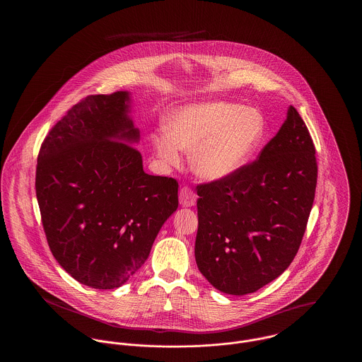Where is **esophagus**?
<instances>
[{
  "instance_id": "1",
  "label": "esophagus",
  "mask_w": 362,
  "mask_h": 362,
  "mask_svg": "<svg viewBox=\"0 0 362 362\" xmlns=\"http://www.w3.org/2000/svg\"><path fill=\"white\" fill-rule=\"evenodd\" d=\"M179 202H180L182 206H194L195 202H197V195L192 189L187 187V186H185L179 191Z\"/></svg>"
}]
</instances>
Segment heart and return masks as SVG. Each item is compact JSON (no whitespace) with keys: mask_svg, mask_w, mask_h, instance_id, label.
<instances>
[{"mask_svg":"<svg viewBox=\"0 0 362 362\" xmlns=\"http://www.w3.org/2000/svg\"><path fill=\"white\" fill-rule=\"evenodd\" d=\"M165 130L153 137L161 160L175 165L180 151L192 153L194 173L205 180H221L238 173L258 151L266 121L255 108L218 100L175 110Z\"/></svg>","mask_w":362,"mask_h":362,"instance_id":"heart-1","label":"heart"}]
</instances>
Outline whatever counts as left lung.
Returning <instances> with one entry per match:
<instances>
[{"instance_id":"8db88e82","label":"left lung","mask_w":362,"mask_h":362,"mask_svg":"<svg viewBox=\"0 0 362 362\" xmlns=\"http://www.w3.org/2000/svg\"><path fill=\"white\" fill-rule=\"evenodd\" d=\"M317 182L310 132L291 105L258 158L221 180L197 186L195 260L220 292H257L292 263Z\"/></svg>"}]
</instances>
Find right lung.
Here are the masks:
<instances>
[{"label": "right lung", "instance_id": "obj_1", "mask_svg": "<svg viewBox=\"0 0 362 362\" xmlns=\"http://www.w3.org/2000/svg\"><path fill=\"white\" fill-rule=\"evenodd\" d=\"M129 92L74 104L42 142L35 189L54 258L80 284L115 289L177 209L173 177L144 173Z\"/></svg>", "mask_w": 362, "mask_h": 362}]
</instances>
